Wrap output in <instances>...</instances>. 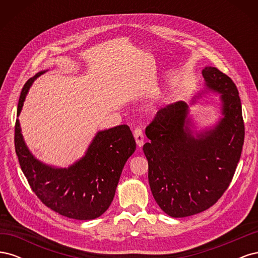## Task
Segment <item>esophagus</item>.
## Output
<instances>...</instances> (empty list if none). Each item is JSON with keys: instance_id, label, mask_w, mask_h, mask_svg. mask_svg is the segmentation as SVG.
<instances>
[{"instance_id": "34e87169", "label": "esophagus", "mask_w": 258, "mask_h": 258, "mask_svg": "<svg viewBox=\"0 0 258 258\" xmlns=\"http://www.w3.org/2000/svg\"><path fill=\"white\" fill-rule=\"evenodd\" d=\"M134 136L136 139V142L137 145L139 147H141L144 144V136H143V131L141 128H136L135 132H134Z\"/></svg>"}]
</instances>
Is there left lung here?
<instances>
[{
	"instance_id": "8db88e82",
	"label": "left lung",
	"mask_w": 258,
	"mask_h": 258,
	"mask_svg": "<svg viewBox=\"0 0 258 258\" xmlns=\"http://www.w3.org/2000/svg\"><path fill=\"white\" fill-rule=\"evenodd\" d=\"M208 89L221 93L223 118L213 129L192 136L188 105H167L145 129L143 145L148 182L157 205L172 217L212 207L228 188L244 142V122L237 86L213 67L202 70Z\"/></svg>"
}]
</instances>
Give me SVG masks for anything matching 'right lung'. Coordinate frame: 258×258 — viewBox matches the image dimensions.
Segmentation results:
<instances>
[{
	"mask_svg": "<svg viewBox=\"0 0 258 258\" xmlns=\"http://www.w3.org/2000/svg\"><path fill=\"white\" fill-rule=\"evenodd\" d=\"M43 73L23 86L18 116L30 86ZM15 150L29 185L46 207L63 216L87 221L102 215L111 206L124 163L136 151V141L127 124L99 131L83 158L69 168H54L31 154L17 119Z\"/></svg>",
	"mask_w": 258,
	"mask_h": 258,
	"instance_id": "1",
	"label": "right lung"
}]
</instances>
